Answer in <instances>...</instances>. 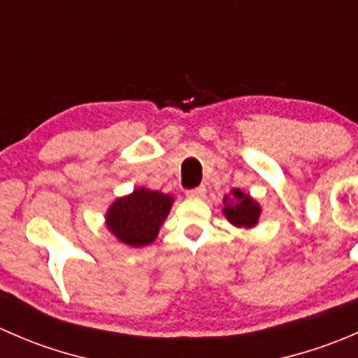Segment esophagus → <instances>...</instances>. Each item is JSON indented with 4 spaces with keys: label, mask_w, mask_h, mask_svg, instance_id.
Here are the masks:
<instances>
[{
    "label": "esophagus",
    "mask_w": 358,
    "mask_h": 358,
    "mask_svg": "<svg viewBox=\"0 0 358 358\" xmlns=\"http://www.w3.org/2000/svg\"><path fill=\"white\" fill-rule=\"evenodd\" d=\"M204 194H206V187L204 185H199V187H196V189L187 190V196H189V197H204Z\"/></svg>",
    "instance_id": "esophagus-1"
}]
</instances>
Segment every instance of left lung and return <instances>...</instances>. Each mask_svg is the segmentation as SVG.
<instances>
[{
    "label": "left lung",
    "instance_id": "1",
    "mask_svg": "<svg viewBox=\"0 0 358 358\" xmlns=\"http://www.w3.org/2000/svg\"><path fill=\"white\" fill-rule=\"evenodd\" d=\"M234 196V201H229L227 199L229 197H225V209H223V213H225V216L229 218V222L232 223V225L236 227H255L256 223H258V218H259V206L258 202H255L251 199V197L246 196L244 192H241L239 189H236L232 192Z\"/></svg>",
    "mask_w": 358,
    "mask_h": 358
}]
</instances>
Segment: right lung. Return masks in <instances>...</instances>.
<instances>
[{
  "label": "right lung",
  "mask_w": 358,
  "mask_h": 358,
  "mask_svg": "<svg viewBox=\"0 0 358 358\" xmlns=\"http://www.w3.org/2000/svg\"><path fill=\"white\" fill-rule=\"evenodd\" d=\"M173 199L157 190L136 189L117 199L107 213V227L128 246H147L157 237L159 227L171 209Z\"/></svg>",
  "instance_id": "obj_1"
}]
</instances>
